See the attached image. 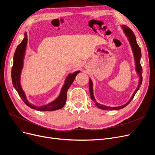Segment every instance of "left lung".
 <instances>
[{
  "label": "left lung",
  "instance_id": "left-lung-1",
  "mask_svg": "<svg viewBox=\"0 0 155 155\" xmlns=\"http://www.w3.org/2000/svg\"><path fill=\"white\" fill-rule=\"evenodd\" d=\"M122 28H123L125 34L126 35V36L127 37L128 39H129V41L130 42V44L131 45V48L132 49V51L134 53V60H135V64H136V70L138 73V75H139V82L138 84V87L136 89V90L135 91V92H134L132 96L131 97L130 99L128 101L126 104L120 106H118V107H110V106H106L103 104H101L99 103H97V102H96V101L94 98V93H93V87H92V80L91 79H89V91H90V95H91V99L93 101L96 103V105L99 107L100 109L102 110H120V109H122L124 107H125L126 106H127L130 103V102L132 100V99L134 98L135 94H136V92H137V91L139 90V87H140L141 84H142V82H143V77H142V71H143V69H142V66L140 65V58H141V51H140V48H139V46L138 45L137 41H136V38L135 35H134V32L132 31V30L127 26L126 25H122Z\"/></svg>",
  "mask_w": 155,
  "mask_h": 155
}]
</instances>
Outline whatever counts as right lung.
Returning a JSON list of instances; mask_svg holds the SVG:
<instances>
[{"mask_svg": "<svg viewBox=\"0 0 155 155\" xmlns=\"http://www.w3.org/2000/svg\"><path fill=\"white\" fill-rule=\"evenodd\" d=\"M27 34L26 33H25V37L22 42L20 43L16 49V51L14 54V58H13V66L12 67L11 70V78L13 86L18 92L19 96L21 97L23 102L32 109H34L38 111H54L56 110H59L62 108L64 106L66 99H67V91H68L70 87L73 83V80H75V77L77 74L80 73V71L74 72L67 77L66 78L64 84L61 89V93H60L59 97L52 101V103L43 106H36L30 103L28 100L26 99L25 94L23 92L21 84H20V75H21V70L23 68V59L25 56V53L26 50V44H27Z\"/></svg>", "mask_w": 155, "mask_h": 155, "instance_id": "obj_1", "label": "right lung"}]
</instances>
